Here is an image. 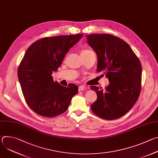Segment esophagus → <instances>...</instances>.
I'll use <instances>...</instances> for the list:
<instances>
[{"mask_svg": "<svg viewBox=\"0 0 158 158\" xmlns=\"http://www.w3.org/2000/svg\"><path fill=\"white\" fill-rule=\"evenodd\" d=\"M85 89V87L84 85H79V91H82Z\"/></svg>", "mask_w": 158, "mask_h": 158, "instance_id": "34e87169", "label": "esophagus"}]
</instances>
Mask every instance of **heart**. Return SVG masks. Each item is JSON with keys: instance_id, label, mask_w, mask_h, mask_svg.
Returning a JSON list of instances; mask_svg holds the SVG:
<instances>
[{"instance_id": "heart-1", "label": "heart", "mask_w": 158, "mask_h": 158, "mask_svg": "<svg viewBox=\"0 0 158 158\" xmlns=\"http://www.w3.org/2000/svg\"><path fill=\"white\" fill-rule=\"evenodd\" d=\"M92 51L89 50V49H83L81 52V54H87L90 52H91Z\"/></svg>"}]
</instances>
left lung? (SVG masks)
I'll return each mask as SVG.
<instances>
[{"label": "left lung", "mask_w": 158, "mask_h": 158, "mask_svg": "<svg viewBox=\"0 0 158 158\" xmlns=\"http://www.w3.org/2000/svg\"><path fill=\"white\" fill-rule=\"evenodd\" d=\"M87 42L98 56L97 71L108 78L105 90L96 86L97 100L91 105L98 116L114 120L124 115L133 107L140 94L142 67L139 59L129 44L110 34L86 35Z\"/></svg>", "instance_id": "obj_1"}]
</instances>
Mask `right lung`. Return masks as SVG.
I'll return each mask as SVG.
<instances>
[{
    "instance_id": "right-lung-1",
    "label": "right lung",
    "mask_w": 158,
    "mask_h": 158,
    "mask_svg": "<svg viewBox=\"0 0 158 158\" xmlns=\"http://www.w3.org/2000/svg\"><path fill=\"white\" fill-rule=\"evenodd\" d=\"M82 36L44 37L34 42L25 52L18 68V78L26 102L37 114L53 118L64 113L78 92L74 84L66 87L54 81L52 74Z\"/></svg>"
}]
</instances>
